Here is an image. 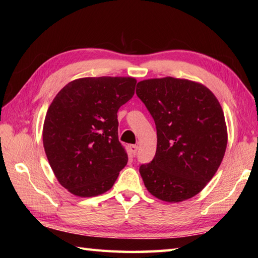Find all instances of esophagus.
Listing matches in <instances>:
<instances>
[{
    "mask_svg": "<svg viewBox=\"0 0 258 258\" xmlns=\"http://www.w3.org/2000/svg\"><path fill=\"white\" fill-rule=\"evenodd\" d=\"M138 150H139V146L138 145H130V151H131V153H132L133 155H135L136 153H138Z\"/></svg>",
    "mask_w": 258,
    "mask_h": 258,
    "instance_id": "esophagus-1",
    "label": "esophagus"
}]
</instances>
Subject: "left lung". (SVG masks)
Here are the masks:
<instances>
[{"mask_svg": "<svg viewBox=\"0 0 258 258\" xmlns=\"http://www.w3.org/2000/svg\"><path fill=\"white\" fill-rule=\"evenodd\" d=\"M136 94L157 131L156 154L140 167L145 187L164 202L191 199L225 154L227 127L220 102L199 82L171 76L139 82Z\"/></svg>", "mask_w": 258, "mask_h": 258, "instance_id": "left-lung-1", "label": "left lung"}]
</instances>
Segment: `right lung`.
Masks as SVG:
<instances>
[{"mask_svg":"<svg viewBox=\"0 0 258 258\" xmlns=\"http://www.w3.org/2000/svg\"><path fill=\"white\" fill-rule=\"evenodd\" d=\"M135 85L134 78L124 76L82 78L54 97L43 125V146L56 179L70 193H105L127 164L117 111L132 98Z\"/></svg>","mask_w":258,"mask_h":258,"instance_id":"add662e5","label":"right lung"}]
</instances>
